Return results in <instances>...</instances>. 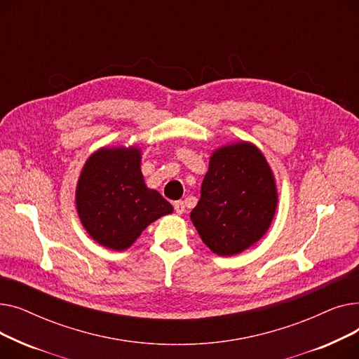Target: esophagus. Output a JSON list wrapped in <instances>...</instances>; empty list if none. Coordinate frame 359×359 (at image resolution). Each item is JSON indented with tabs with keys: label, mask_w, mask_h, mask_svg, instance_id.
Listing matches in <instances>:
<instances>
[{
	"label": "esophagus",
	"mask_w": 359,
	"mask_h": 359,
	"mask_svg": "<svg viewBox=\"0 0 359 359\" xmlns=\"http://www.w3.org/2000/svg\"><path fill=\"white\" fill-rule=\"evenodd\" d=\"M173 206H175L176 214L182 215V214L184 212V202H183V201H176V202L173 203Z\"/></svg>",
	"instance_id": "1"
}]
</instances>
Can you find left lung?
Here are the masks:
<instances>
[{
    "mask_svg": "<svg viewBox=\"0 0 359 359\" xmlns=\"http://www.w3.org/2000/svg\"><path fill=\"white\" fill-rule=\"evenodd\" d=\"M276 205V183L265 156L241 141L212 153L191 219L214 253L233 256L265 236Z\"/></svg>",
    "mask_w": 359,
    "mask_h": 359,
    "instance_id": "1",
    "label": "left lung"
}]
</instances>
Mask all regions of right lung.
I'll list each match as a JSON object with an SVG mask.
<instances>
[{"label": "right lung", "instance_id": "obj_1", "mask_svg": "<svg viewBox=\"0 0 359 359\" xmlns=\"http://www.w3.org/2000/svg\"><path fill=\"white\" fill-rule=\"evenodd\" d=\"M83 227L111 250H125L163 215L173 212L157 191L148 189L137 147L100 148L86 161L75 191Z\"/></svg>", "mask_w": 359, "mask_h": 359}]
</instances>
